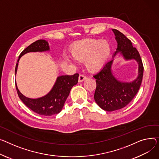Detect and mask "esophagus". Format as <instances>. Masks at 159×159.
<instances>
[{
    "instance_id": "esophagus-1",
    "label": "esophagus",
    "mask_w": 159,
    "mask_h": 159,
    "mask_svg": "<svg viewBox=\"0 0 159 159\" xmlns=\"http://www.w3.org/2000/svg\"><path fill=\"white\" fill-rule=\"evenodd\" d=\"M86 78H87V77H86L85 75H80L79 77V82H83L84 80H86Z\"/></svg>"
}]
</instances>
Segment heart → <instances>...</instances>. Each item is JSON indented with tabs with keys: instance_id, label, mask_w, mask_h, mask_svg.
I'll return each mask as SVG.
<instances>
[{
	"instance_id": "obj_1",
	"label": "heart",
	"mask_w": 159,
	"mask_h": 159,
	"mask_svg": "<svg viewBox=\"0 0 159 159\" xmlns=\"http://www.w3.org/2000/svg\"><path fill=\"white\" fill-rule=\"evenodd\" d=\"M111 52V47L107 41L100 39H86L77 42L71 49L73 58L80 62L85 61L86 68L91 72H97L107 62ZM65 59L72 62L65 56Z\"/></svg>"
}]
</instances>
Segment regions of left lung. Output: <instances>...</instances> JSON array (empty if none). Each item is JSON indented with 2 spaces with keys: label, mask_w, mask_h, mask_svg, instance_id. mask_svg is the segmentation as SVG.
<instances>
[{
  "label": "left lung",
  "mask_w": 159,
  "mask_h": 159,
  "mask_svg": "<svg viewBox=\"0 0 159 159\" xmlns=\"http://www.w3.org/2000/svg\"><path fill=\"white\" fill-rule=\"evenodd\" d=\"M112 30L116 36L118 47L112 59L108 61L93 76L97 82L94 100L100 108L109 112L122 109L132 100L140 88L144 70L139 53L133 47L131 41L119 30ZM119 52L125 60L134 59L139 63V76L132 82L121 81L113 75L111 65L113 57Z\"/></svg>",
  "instance_id": "obj_1"
}]
</instances>
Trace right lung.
Segmentation results:
<instances>
[{
  "label": "right lung",
  "mask_w": 159,
  "mask_h": 159,
  "mask_svg": "<svg viewBox=\"0 0 159 159\" xmlns=\"http://www.w3.org/2000/svg\"><path fill=\"white\" fill-rule=\"evenodd\" d=\"M49 50L48 43L45 39L37 40L28 46L19 56L15 68V75L16 74L19 60L22 56L29 52H41ZM78 79V73L73 75L59 76L50 92L45 96L38 98H30L25 97L20 92L16 83L15 84L19 98L27 107L39 115L52 116L61 111L71 88L77 84Z\"/></svg>",
  "instance_id": "1"
}]
</instances>
